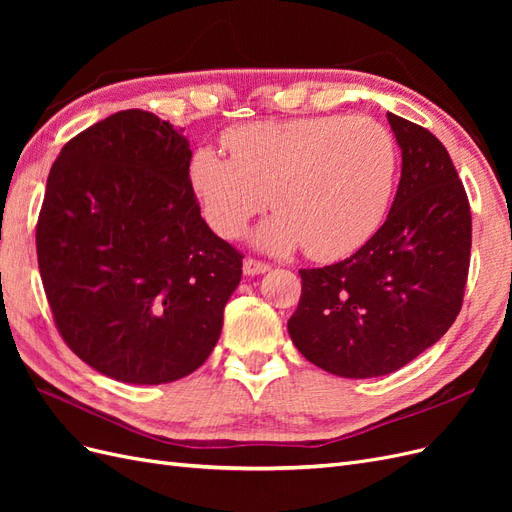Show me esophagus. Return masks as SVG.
Listing matches in <instances>:
<instances>
[{"label": "esophagus", "mask_w": 512, "mask_h": 512, "mask_svg": "<svg viewBox=\"0 0 512 512\" xmlns=\"http://www.w3.org/2000/svg\"><path fill=\"white\" fill-rule=\"evenodd\" d=\"M271 267L267 265V262H260V260H254V258H245L243 260V273L245 275H262L267 273Z\"/></svg>", "instance_id": "34e87169"}]
</instances>
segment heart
Returning a JSON list of instances; mask_svg holds the SVG:
<instances>
[{
  "label": "heart",
  "mask_w": 512,
  "mask_h": 512,
  "mask_svg": "<svg viewBox=\"0 0 512 512\" xmlns=\"http://www.w3.org/2000/svg\"><path fill=\"white\" fill-rule=\"evenodd\" d=\"M230 158L198 147L188 177L209 226L237 237L256 213L275 211L254 241L275 254L305 245L316 260L359 250L384 220L397 151L380 121L314 115L254 121L224 134Z\"/></svg>",
  "instance_id": "obj_1"
}]
</instances>
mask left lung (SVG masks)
Masks as SVG:
<instances>
[{"mask_svg": "<svg viewBox=\"0 0 512 512\" xmlns=\"http://www.w3.org/2000/svg\"><path fill=\"white\" fill-rule=\"evenodd\" d=\"M401 149V179L386 222L359 252L301 269L288 320L292 344L339 378L393 374L455 322L468 280L472 213L444 145L386 113Z\"/></svg>", "mask_w": 512, "mask_h": 512, "instance_id": "left-lung-1", "label": "left lung"}]
</instances>
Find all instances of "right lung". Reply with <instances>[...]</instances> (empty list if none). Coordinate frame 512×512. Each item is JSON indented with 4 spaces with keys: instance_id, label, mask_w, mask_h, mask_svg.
<instances>
[{
    "instance_id": "add662e5",
    "label": "right lung",
    "mask_w": 512,
    "mask_h": 512,
    "mask_svg": "<svg viewBox=\"0 0 512 512\" xmlns=\"http://www.w3.org/2000/svg\"><path fill=\"white\" fill-rule=\"evenodd\" d=\"M183 130L121 111L59 151L36 228L61 337L89 367L166 384L207 361L241 254L200 218Z\"/></svg>"
}]
</instances>
